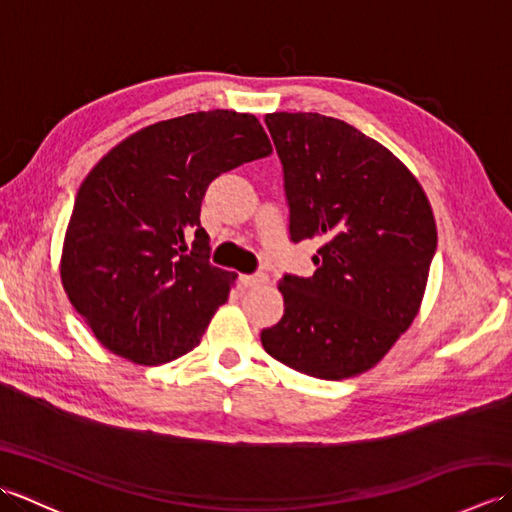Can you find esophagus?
<instances>
[{
    "label": "esophagus",
    "mask_w": 512,
    "mask_h": 512,
    "mask_svg": "<svg viewBox=\"0 0 512 512\" xmlns=\"http://www.w3.org/2000/svg\"><path fill=\"white\" fill-rule=\"evenodd\" d=\"M264 281H266V275H239V284H242L244 288L259 286V284H264Z\"/></svg>",
    "instance_id": "esophagus-1"
}]
</instances>
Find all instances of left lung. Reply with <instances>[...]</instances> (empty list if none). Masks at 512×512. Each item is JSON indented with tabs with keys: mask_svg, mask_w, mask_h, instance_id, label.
Here are the masks:
<instances>
[{
	"mask_svg": "<svg viewBox=\"0 0 512 512\" xmlns=\"http://www.w3.org/2000/svg\"><path fill=\"white\" fill-rule=\"evenodd\" d=\"M290 206V239H319L312 277L279 281L284 317L264 350L295 372L343 380L372 369L416 319L438 231L416 176L332 116L266 114Z\"/></svg>",
	"mask_w": 512,
	"mask_h": 512,
	"instance_id": "8db88e82",
	"label": "left lung"
}]
</instances>
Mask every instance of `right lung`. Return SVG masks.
<instances>
[{"label": "right lung", "instance_id": "add662e5", "mask_svg": "<svg viewBox=\"0 0 512 512\" xmlns=\"http://www.w3.org/2000/svg\"><path fill=\"white\" fill-rule=\"evenodd\" d=\"M270 151L253 114L213 110L149 125L96 162L65 231L61 284L103 347L162 365L200 345L237 279L209 264L202 198Z\"/></svg>", "mask_w": 512, "mask_h": 512}]
</instances>
